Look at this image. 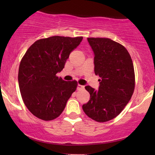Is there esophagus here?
<instances>
[{"instance_id":"34e87169","label":"esophagus","mask_w":155,"mask_h":155,"mask_svg":"<svg viewBox=\"0 0 155 155\" xmlns=\"http://www.w3.org/2000/svg\"><path fill=\"white\" fill-rule=\"evenodd\" d=\"M84 88V86H83V85H81V84H78V87H77V90H83Z\"/></svg>"}]
</instances>
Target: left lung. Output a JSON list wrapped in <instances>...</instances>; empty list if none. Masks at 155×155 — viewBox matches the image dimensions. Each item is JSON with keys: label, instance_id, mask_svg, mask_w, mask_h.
<instances>
[{"label": "left lung", "instance_id": "obj_1", "mask_svg": "<svg viewBox=\"0 0 155 155\" xmlns=\"http://www.w3.org/2000/svg\"><path fill=\"white\" fill-rule=\"evenodd\" d=\"M87 40L95 54V74L101 79L98 90L85 87L90 97L82 108L92 120L105 122L118 116L130 100L136 83L134 67L122 44L106 38Z\"/></svg>", "mask_w": 155, "mask_h": 155}]
</instances>
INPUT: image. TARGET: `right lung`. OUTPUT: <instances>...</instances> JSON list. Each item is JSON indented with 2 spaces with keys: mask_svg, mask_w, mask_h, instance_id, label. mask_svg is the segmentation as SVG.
Masks as SVG:
<instances>
[{
  "mask_svg": "<svg viewBox=\"0 0 155 155\" xmlns=\"http://www.w3.org/2000/svg\"><path fill=\"white\" fill-rule=\"evenodd\" d=\"M83 37L54 35L37 40L28 48L19 67L18 82L23 102L40 120L50 121L62 114L77 87V81L57 76Z\"/></svg>",
  "mask_w": 155,
  "mask_h": 155,
  "instance_id": "obj_1",
  "label": "right lung"
}]
</instances>
